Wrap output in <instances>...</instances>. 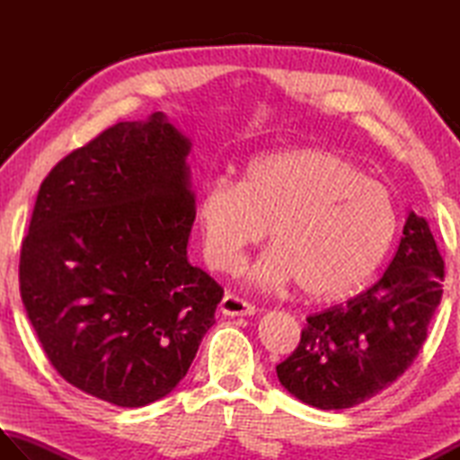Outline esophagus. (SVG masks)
Here are the masks:
<instances>
[{"label":"esophagus","mask_w":460,"mask_h":460,"mask_svg":"<svg viewBox=\"0 0 460 460\" xmlns=\"http://www.w3.org/2000/svg\"><path fill=\"white\" fill-rule=\"evenodd\" d=\"M219 310L223 316H251L257 312V308L252 306L251 302L239 298L237 295H231V292H227V295L223 296Z\"/></svg>","instance_id":"1"}]
</instances>
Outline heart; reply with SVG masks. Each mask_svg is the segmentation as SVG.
Here are the masks:
<instances>
[{"instance_id": "1", "label": "heart", "mask_w": 460, "mask_h": 460, "mask_svg": "<svg viewBox=\"0 0 460 460\" xmlns=\"http://www.w3.org/2000/svg\"><path fill=\"white\" fill-rule=\"evenodd\" d=\"M203 257L233 270L267 235L272 247L251 269L265 288L298 282L310 298H340L374 275L394 245L392 191L344 155L292 148L252 160L243 180L215 178L195 205Z\"/></svg>"}]
</instances>
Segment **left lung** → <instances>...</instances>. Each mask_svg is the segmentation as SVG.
Returning a JSON list of instances; mask_svg holds the SVG:
<instances>
[{
  "label": "left lung",
  "mask_w": 460,
  "mask_h": 460,
  "mask_svg": "<svg viewBox=\"0 0 460 460\" xmlns=\"http://www.w3.org/2000/svg\"><path fill=\"white\" fill-rule=\"evenodd\" d=\"M445 262L429 223L407 215L394 261L374 287L306 318L300 344L277 366L288 394L318 409H349L413 364L443 296Z\"/></svg>",
  "instance_id": "obj_1"
}]
</instances>
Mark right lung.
Returning <instances> with one entry per match:
<instances>
[{
	"label": "right lung",
	"instance_id": "1",
	"mask_svg": "<svg viewBox=\"0 0 460 460\" xmlns=\"http://www.w3.org/2000/svg\"><path fill=\"white\" fill-rule=\"evenodd\" d=\"M190 150L154 112L111 126L39 188L19 259L27 318L58 376L112 405L173 392L223 298L188 261Z\"/></svg>",
	"mask_w": 460,
	"mask_h": 460
}]
</instances>
